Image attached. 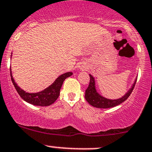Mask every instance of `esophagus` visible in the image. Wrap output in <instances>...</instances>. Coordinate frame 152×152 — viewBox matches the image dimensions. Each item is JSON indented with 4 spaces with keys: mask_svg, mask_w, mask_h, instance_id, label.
<instances>
[{
    "mask_svg": "<svg viewBox=\"0 0 152 152\" xmlns=\"http://www.w3.org/2000/svg\"><path fill=\"white\" fill-rule=\"evenodd\" d=\"M79 69L81 70V71H86V70L88 69V68L87 66H86L85 63H81V64H80V66H79Z\"/></svg>",
    "mask_w": 152,
    "mask_h": 152,
    "instance_id": "34e87169",
    "label": "esophagus"
}]
</instances>
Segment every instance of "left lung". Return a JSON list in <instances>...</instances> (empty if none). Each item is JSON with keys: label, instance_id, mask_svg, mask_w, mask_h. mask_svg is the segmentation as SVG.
<instances>
[{"label": "left lung", "instance_id": "1", "mask_svg": "<svg viewBox=\"0 0 152 152\" xmlns=\"http://www.w3.org/2000/svg\"><path fill=\"white\" fill-rule=\"evenodd\" d=\"M89 77L90 82L89 86H88V88L86 90V92H85V99L91 106L97 108H102V109L113 107L118 105V104H121L123 102L126 101L132 92L135 84H136V80H137V77H136L134 82L131 85V88L128 90L127 92L123 96H121V98H118V99H107V98L104 97L99 94L96 89V83H95L94 77L91 74H89Z\"/></svg>", "mask_w": 152, "mask_h": 152}]
</instances>
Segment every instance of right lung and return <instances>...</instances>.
Here are the masks:
<instances>
[{
  "label": "right lung",
  "instance_id": "right-lung-1",
  "mask_svg": "<svg viewBox=\"0 0 152 152\" xmlns=\"http://www.w3.org/2000/svg\"><path fill=\"white\" fill-rule=\"evenodd\" d=\"M11 56H12V53H11ZM10 73H11V79L13 84L20 96L29 104L42 107L49 106L56 102L60 95V90L61 89L63 81L66 78L72 76L73 74L72 72H67L61 74V76H58L53 84L50 85L46 89L36 93H29L26 92L24 89L20 88L17 84L15 82V80L13 78L12 73H11L12 71H11V68H10Z\"/></svg>",
  "mask_w": 152,
  "mask_h": 152
}]
</instances>
